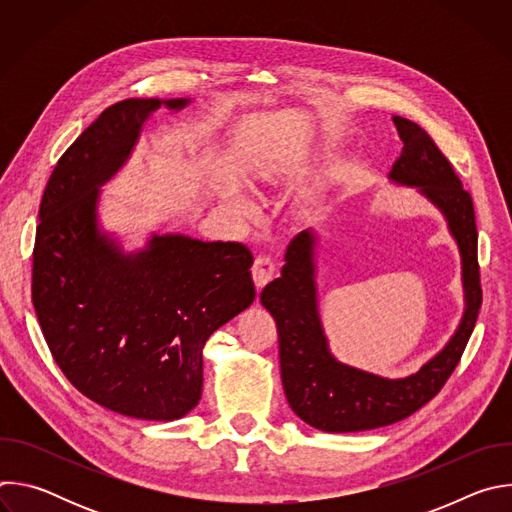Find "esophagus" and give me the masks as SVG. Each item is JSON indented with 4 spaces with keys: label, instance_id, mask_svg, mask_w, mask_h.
Instances as JSON below:
<instances>
[{
    "label": "esophagus",
    "instance_id": "obj_1",
    "mask_svg": "<svg viewBox=\"0 0 512 512\" xmlns=\"http://www.w3.org/2000/svg\"><path fill=\"white\" fill-rule=\"evenodd\" d=\"M275 273V261L271 255L263 253V255H257L255 263H253V279H255V285L261 289Z\"/></svg>",
    "mask_w": 512,
    "mask_h": 512
}]
</instances>
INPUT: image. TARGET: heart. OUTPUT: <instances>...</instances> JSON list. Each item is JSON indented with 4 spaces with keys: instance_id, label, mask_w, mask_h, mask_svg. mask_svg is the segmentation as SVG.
<instances>
[{
    "instance_id": "heart-1",
    "label": "heart",
    "mask_w": 512,
    "mask_h": 512,
    "mask_svg": "<svg viewBox=\"0 0 512 512\" xmlns=\"http://www.w3.org/2000/svg\"><path fill=\"white\" fill-rule=\"evenodd\" d=\"M235 206H237V210L243 212V214H251V212H253L251 202H249L243 194H237V196H235Z\"/></svg>"
}]
</instances>
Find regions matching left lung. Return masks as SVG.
<instances>
[{
    "mask_svg": "<svg viewBox=\"0 0 512 512\" xmlns=\"http://www.w3.org/2000/svg\"><path fill=\"white\" fill-rule=\"evenodd\" d=\"M393 121L403 141V154L393 164L391 180L417 186L446 214L462 253L466 312L448 346L407 379L389 381L350 369L332 358L320 326L314 237L302 231L291 239L281 275L263 287L261 304L277 324L281 383L289 407L312 427L330 433L391 425L429 403L458 367L482 306L472 196L425 129L399 115Z\"/></svg>",
    "mask_w": 512,
    "mask_h": 512,
    "instance_id": "obj_1",
    "label": "left lung"
}]
</instances>
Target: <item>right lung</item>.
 <instances>
[{
  "label": "right lung",
  "mask_w": 512,
  "mask_h": 512,
  "mask_svg": "<svg viewBox=\"0 0 512 512\" xmlns=\"http://www.w3.org/2000/svg\"><path fill=\"white\" fill-rule=\"evenodd\" d=\"M188 101H166L180 109ZM162 105L107 107L56 162L40 202L32 304L64 377L91 401L137 419L172 421L202 393V348L255 300L253 253L243 243L154 237L121 255L99 235L97 186L129 156Z\"/></svg>",
  "instance_id": "add662e5"
}]
</instances>
